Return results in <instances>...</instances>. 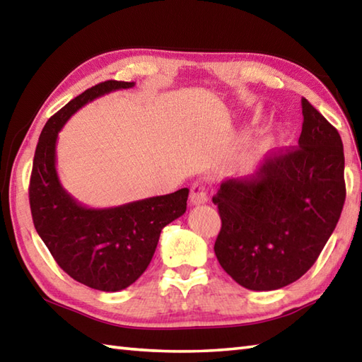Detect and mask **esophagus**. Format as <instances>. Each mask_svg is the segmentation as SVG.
Segmentation results:
<instances>
[{
    "mask_svg": "<svg viewBox=\"0 0 362 362\" xmlns=\"http://www.w3.org/2000/svg\"><path fill=\"white\" fill-rule=\"evenodd\" d=\"M189 202L193 205H201L209 202V194H206V189L201 183H194L189 191Z\"/></svg>",
    "mask_w": 362,
    "mask_h": 362,
    "instance_id": "1",
    "label": "esophagus"
}]
</instances>
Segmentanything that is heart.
<instances>
[{
	"mask_svg": "<svg viewBox=\"0 0 362 362\" xmlns=\"http://www.w3.org/2000/svg\"><path fill=\"white\" fill-rule=\"evenodd\" d=\"M272 143V138L271 136H264V138H259V140L252 144L250 148L244 149L240 156L236 157V165L241 166V168H247L252 165V161L255 160V157L258 156L259 152H263L264 149H267L269 146H271Z\"/></svg>",
	"mask_w": 362,
	"mask_h": 362,
	"instance_id": "obj_1",
	"label": "heart"
}]
</instances>
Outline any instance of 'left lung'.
Wrapping results in <instances>:
<instances>
[{"label": "left lung", "instance_id": "obj_1", "mask_svg": "<svg viewBox=\"0 0 362 362\" xmlns=\"http://www.w3.org/2000/svg\"><path fill=\"white\" fill-rule=\"evenodd\" d=\"M298 148L269 157L257 173L221 183L214 253L250 291L294 283L316 263L345 201L341 135L302 98Z\"/></svg>", "mask_w": 362, "mask_h": 362}]
</instances>
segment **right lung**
<instances>
[{"label":"right lung","instance_id":"right-lung-1","mask_svg":"<svg viewBox=\"0 0 362 362\" xmlns=\"http://www.w3.org/2000/svg\"><path fill=\"white\" fill-rule=\"evenodd\" d=\"M135 82L105 81L71 99L38 138L29 204L38 236L64 271L88 288L126 289L148 269L161 230L187 211L188 188L110 209H90L68 193L56 169L59 132L81 107Z\"/></svg>","mask_w":362,"mask_h":362}]
</instances>
